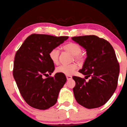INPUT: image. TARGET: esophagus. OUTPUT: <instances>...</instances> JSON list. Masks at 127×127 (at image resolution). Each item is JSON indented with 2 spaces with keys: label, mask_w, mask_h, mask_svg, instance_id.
Instances as JSON below:
<instances>
[{
  "label": "esophagus",
  "mask_w": 127,
  "mask_h": 127,
  "mask_svg": "<svg viewBox=\"0 0 127 127\" xmlns=\"http://www.w3.org/2000/svg\"><path fill=\"white\" fill-rule=\"evenodd\" d=\"M66 79H67V80H70L71 78H72V77L70 75H66Z\"/></svg>",
  "instance_id": "esophagus-1"
}]
</instances>
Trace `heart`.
<instances>
[{
    "label": "heart",
    "mask_w": 127,
    "mask_h": 127,
    "mask_svg": "<svg viewBox=\"0 0 127 127\" xmlns=\"http://www.w3.org/2000/svg\"><path fill=\"white\" fill-rule=\"evenodd\" d=\"M63 48L66 51L70 52L73 55V57L76 61L79 63L84 62L85 56L83 53L82 48L78 43L70 42L66 44L63 47ZM60 51L58 48L52 49L49 53V57L51 61L55 64H57L59 62ZM78 65L77 64L72 63L70 64H62L58 66L56 70L58 73H63L64 74L70 75L73 74L77 69Z\"/></svg>",
    "instance_id": "heart-1"
}]
</instances>
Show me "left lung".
I'll return each instance as SVG.
<instances>
[{
  "mask_svg": "<svg viewBox=\"0 0 127 127\" xmlns=\"http://www.w3.org/2000/svg\"><path fill=\"white\" fill-rule=\"evenodd\" d=\"M72 39L86 49L87 57L79 72L91 77L73 76V93L77 102L88 109L103 105L118 85L119 64L114 50L107 40L96 35L74 36Z\"/></svg>",
  "mask_w": 127,
  "mask_h": 127,
  "instance_id": "left-lung-1",
  "label": "left lung"
}]
</instances>
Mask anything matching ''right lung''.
<instances>
[{"label":"right lung","instance_id":"obj_1","mask_svg":"<svg viewBox=\"0 0 127 127\" xmlns=\"http://www.w3.org/2000/svg\"><path fill=\"white\" fill-rule=\"evenodd\" d=\"M68 38L32 34L16 53L13 77L20 94L31 107L45 110L57 103L60 90L66 81L65 75L57 73L54 77L44 76L51 74L55 69L49 52Z\"/></svg>","mask_w":127,"mask_h":127}]
</instances>
